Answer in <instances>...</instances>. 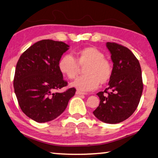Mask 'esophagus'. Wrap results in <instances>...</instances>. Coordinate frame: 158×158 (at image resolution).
<instances>
[{
    "label": "esophagus",
    "instance_id": "esophagus-1",
    "mask_svg": "<svg viewBox=\"0 0 158 158\" xmlns=\"http://www.w3.org/2000/svg\"><path fill=\"white\" fill-rule=\"evenodd\" d=\"M76 94L77 95H85V94H86V93H84V92H81V91H79V90H77Z\"/></svg>",
    "mask_w": 158,
    "mask_h": 158
}]
</instances>
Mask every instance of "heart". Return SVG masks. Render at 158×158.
Masks as SVG:
<instances>
[{"mask_svg": "<svg viewBox=\"0 0 158 158\" xmlns=\"http://www.w3.org/2000/svg\"><path fill=\"white\" fill-rule=\"evenodd\" d=\"M84 75L79 77L72 85L82 91H89L97 88L100 83L105 84L109 81L113 74V66L105 54L97 48L89 47L74 52V58L65 55L58 63L61 73L69 79H75L84 67Z\"/></svg>", "mask_w": 158, "mask_h": 158, "instance_id": "1", "label": "heart"}]
</instances>
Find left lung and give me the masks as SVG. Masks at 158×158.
I'll use <instances>...</instances> for the list:
<instances>
[{
  "label": "left lung",
  "instance_id": "1",
  "mask_svg": "<svg viewBox=\"0 0 158 158\" xmlns=\"http://www.w3.org/2000/svg\"><path fill=\"white\" fill-rule=\"evenodd\" d=\"M114 63L109 86L97 93L100 105L93 114L106 123H118L128 118L137 109L143 92L139 62L133 53L116 42H107Z\"/></svg>",
  "mask_w": 158,
  "mask_h": 158
}]
</instances>
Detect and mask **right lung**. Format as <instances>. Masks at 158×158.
Listing matches in <instances>:
<instances>
[{
	"instance_id": "add662e5",
	"label": "right lung",
	"mask_w": 158,
	"mask_h": 158,
	"mask_svg": "<svg viewBox=\"0 0 158 158\" xmlns=\"http://www.w3.org/2000/svg\"><path fill=\"white\" fill-rule=\"evenodd\" d=\"M69 46L63 42L42 40L26 49L15 69L14 89L23 113L38 123L55 119L63 113L76 89L63 79L58 63Z\"/></svg>"
}]
</instances>
